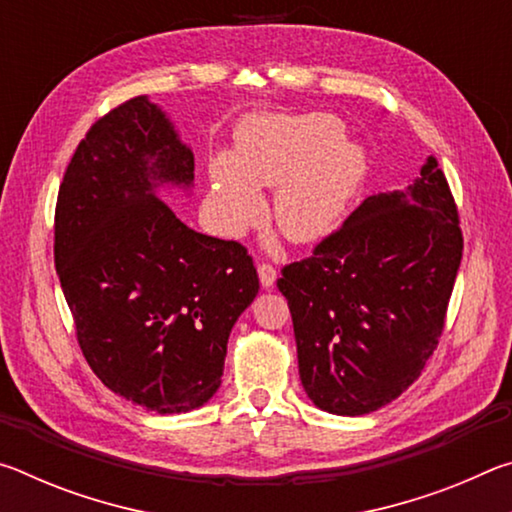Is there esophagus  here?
I'll use <instances>...</instances> for the list:
<instances>
[{
	"label": "esophagus",
	"instance_id": "34e87169",
	"mask_svg": "<svg viewBox=\"0 0 512 512\" xmlns=\"http://www.w3.org/2000/svg\"><path fill=\"white\" fill-rule=\"evenodd\" d=\"M257 273H259V282H262L264 289H271L275 284V277H277V271L273 268V264L268 262H259L257 264Z\"/></svg>",
	"mask_w": 512,
	"mask_h": 512
}]
</instances>
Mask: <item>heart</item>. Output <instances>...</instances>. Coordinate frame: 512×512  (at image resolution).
I'll list each match as a JSON object with an SVG mask.
<instances>
[{
	"instance_id": "obj_1",
	"label": "heart",
	"mask_w": 512,
	"mask_h": 512,
	"mask_svg": "<svg viewBox=\"0 0 512 512\" xmlns=\"http://www.w3.org/2000/svg\"><path fill=\"white\" fill-rule=\"evenodd\" d=\"M327 112L253 117L237 131V149L210 167V210L216 230L239 237L262 219L259 189H274L271 216L289 241L314 244L341 223L368 171L366 153Z\"/></svg>"
}]
</instances>
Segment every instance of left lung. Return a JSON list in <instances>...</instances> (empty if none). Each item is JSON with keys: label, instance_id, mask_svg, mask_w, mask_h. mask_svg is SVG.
Instances as JSON below:
<instances>
[{"label": "left lung", "instance_id": "left-lung-1", "mask_svg": "<svg viewBox=\"0 0 512 512\" xmlns=\"http://www.w3.org/2000/svg\"><path fill=\"white\" fill-rule=\"evenodd\" d=\"M463 257L447 178L427 158L406 192L368 196L311 257L282 268L305 393L366 415L400 397L438 348Z\"/></svg>", "mask_w": 512, "mask_h": 512}]
</instances>
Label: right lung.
<instances>
[{
	"mask_svg": "<svg viewBox=\"0 0 512 512\" xmlns=\"http://www.w3.org/2000/svg\"><path fill=\"white\" fill-rule=\"evenodd\" d=\"M192 180V149L135 97L94 121L58 189L54 262L83 357L112 393L155 413L216 393L232 325L259 291L239 241L187 228L155 194Z\"/></svg>",
	"mask_w": 512,
	"mask_h": 512,
	"instance_id": "add662e5",
	"label": "right lung"
}]
</instances>
